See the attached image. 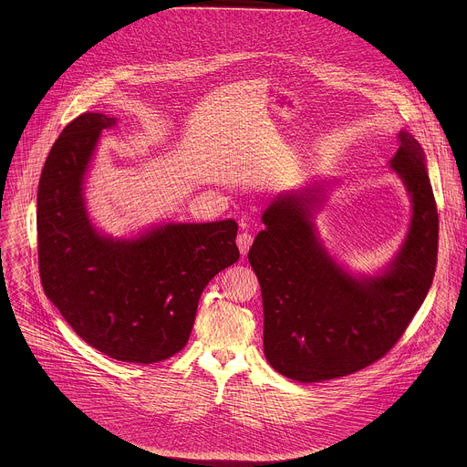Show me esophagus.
Wrapping results in <instances>:
<instances>
[{
    "instance_id": "34e87169",
    "label": "esophagus",
    "mask_w": 467,
    "mask_h": 467,
    "mask_svg": "<svg viewBox=\"0 0 467 467\" xmlns=\"http://www.w3.org/2000/svg\"><path fill=\"white\" fill-rule=\"evenodd\" d=\"M252 243H254V237H252V234H248V232H243V234H239V237H237V246H239V252H241V255H246V254H248V250H250Z\"/></svg>"
}]
</instances>
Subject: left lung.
<instances>
[{
    "label": "left lung",
    "instance_id": "8db88e82",
    "mask_svg": "<svg viewBox=\"0 0 467 467\" xmlns=\"http://www.w3.org/2000/svg\"><path fill=\"white\" fill-rule=\"evenodd\" d=\"M390 167L411 198L400 254L378 276L345 273L317 235V192L280 194L263 213L265 230L248 261L265 306V354L282 376L317 383L381 359L410 326L433 282L439 213L419 141L400 131Z\"/></svg>",
    "mask_w": 467,
    "mask_h": 467
}]
</instances>
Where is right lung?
Returning a JSON list of instances; mask_svg holds the SVG:
<instances>
[{"mask_svg":"<svg viewBox=\"0 0 467 467\" xmlns=\"http://www.w3.org/2000/svg\"><path fill=\"white\" fill-rule=\"evenodd\" d=\"M115 124L82 113L50 149L37 191L39 275L88 345L149 365L187 345L202 289L239 261L237 223H169L130 241L100 235L88 219L82 183L99 136Z\"/></svg>","mask_w":467,"mask_h":467,"instance_id":"1","label":"right lung"}]
</instances>
